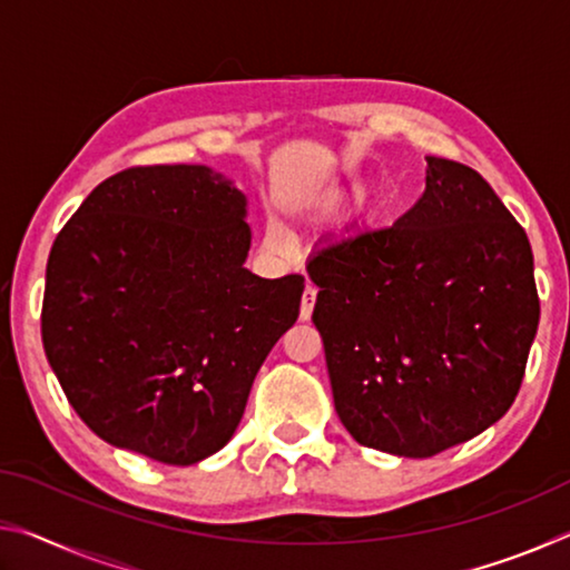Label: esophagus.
I'll return each instance as SVG.
<instances>
[{"instance_id": "obj_1", "label": "esophagus", "mask_w": 570, "mask_h": 570, "mask_svg": "<svg viewBox=\"0 0 570 570\" xmlns=\"http://www.w3.org/2000/svg\"><path fill=\"white\" fill-rule=\"evenodd\" d=\"M314 302H316V286H314V284H306L304 296H302V308H298V316H302V322L312 320Z\"/></svg>"}]
</instances>
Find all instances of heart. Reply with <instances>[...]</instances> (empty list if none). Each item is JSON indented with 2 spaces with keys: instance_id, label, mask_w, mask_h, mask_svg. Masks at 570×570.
Listing matches in <instances>:
<instances>
[{
  "instance_id": "heart-1",
  "label": "heart",
  "mask_w": 570,
  "mask_h": 570,
  "mask_svg": "<svg viewBox=\"0 0 570 570\" xmlns=\"http://www.w3.org/2000/svg\"><path fill=\"white\" fill-rule=\"evenodd\" d=\"M272 244H278V238H276V234H272Z\"/></svg>"
}]
</instances>
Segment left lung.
Segmentation results:
<instances>
[{"label":"left lung","mask_w":570,"mask_h":570,"mask_svg":"<svg viewBox=\"0 0 570 570\" xmlns=\"http://www.w3.org/2000/svg\"><path fill=\"white\" fill-rule=\"evenodd\" d=\"M306 272L334 407L360 445L432 458L510 410L540 316L533 250L478 170L428 156L407 214L326 236Z\"/></svg>","instance_id":"8db88e82"}]
</instances>
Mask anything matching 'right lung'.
<instances>
[{"mask_svg": "<svg viewBox=\"0 0 570 570\" xmlns=\"http://www.w3.org/2000/svg\"><path fill=\"white\" fill-rule=\"evenodd\" d=\"M248 248L246 196L206 166L128 168L82 200L47 262L42 344L95 435L166 465L234 438L304 294L250 274Z\"/></svg>", "mask_w": 570, "mask_h": 570, "instance_id": "add662e5", "label": "right lung"}]
</instances>
